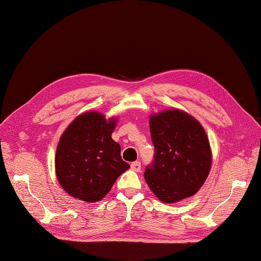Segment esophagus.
<instances>
[{"mask_svg": "<svg viewBox=\"0 0 261 261\" xmlns=\"http://www.w3.org/2000/svg\"><path fill=\"white\" fill-rule=\"evenodd\" d=\"M130 169H132L133 171L139 172V171L141 170V164H140V162H139V161H135V162H133V163L130 164Z\"/></svg>", "mask_w": 261, "mask_h": 261, "instance_id": "esophagus-1", "label": "esophagus"}]
</instances>
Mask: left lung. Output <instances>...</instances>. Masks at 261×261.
<instances>
[{
	"label": "left lung",
	"mask_w": 261,
	"mask_h": 261,
	"mask_svg": "<svg viewBox=\"0 0 261 261\" xmlns=\"http://www.w3.org/2000/svg\"><path fill=\"white\" fill-rule=\"evenodd\" d=\"M154 147L145 178L163 202H176L195 195L211 168V150L206 132L193 116L168 110L150 117Z\"/></svg>",
	"instance_id": "left-lung-1"
}]
</instances>
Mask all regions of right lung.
<instances>
[{
  "mask_svg": "<svg viewBox=\"0 0 261 261\" xmlns=\"http://www.w3.org/2000/svg\"><path fill=\"white\" fill-rule=\"evenodd\" d=\"M116 120L87 112L70 123L57 148L55 170L68 195L87 202L101 200L129 164L112 139Z\"/></svg>",
  "mask_w": 261,
  "mask_h": 261,
  "instance_id": "1",
  "label": "right lung"
}]
</instances>
